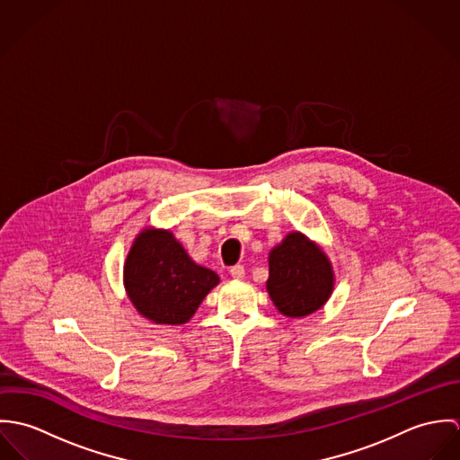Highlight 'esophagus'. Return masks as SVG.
<instances>
[{
    "label": "esophagus",
    "mask_w": 460,
    "mask_h": 460,
    "mask_svg": "<svg viewBox=\"0 0 460 460\" xmlns=\"http://www.w3.org/2000/svg\"><path fill=\"white\" fill-rule=\"evenodd\" d=\"M244 274H246V270H244L243 265H234V267L230 269V276L235 278V279H243Z\"/></svg>",
    "instance_id": "obj_1"
}]
</instances>
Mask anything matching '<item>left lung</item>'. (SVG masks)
Here are the masks:
<instances>
[{"label": "left lung", "instance_id": "1", "mask_svg": "<svg viewBox=\"0 0 460 460\" xmlns=\"http://www.w3.org/2000/svg\"><path fill=\"white\" fill-rule=\"evenodd\" d=\"M267 294L288 319H303L328 303L334 270L326 252L303 232H290L269 252Z\"/></svg>", "mask_w": 460, "mask_h": 460}]
</instances>
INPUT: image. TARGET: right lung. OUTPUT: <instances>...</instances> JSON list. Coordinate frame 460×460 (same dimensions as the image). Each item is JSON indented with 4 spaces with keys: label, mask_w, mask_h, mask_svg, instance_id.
Segmentation results:
<instances>
[{
    "label": "right lung",
    "mask_w": 460,
    "mask_h": 460,
    "mask_svg": "<svg viewBox=\"0 0 460 460\" xmlns=\"http://www.w3.org/2000/svg\"><path fill=\"white\" fill-rule=\"evenodd\" d=\"M219 276L198 265L166 228L145 226L124 262V287L136 312L154 324L182 326Z\"/></svg>",
    "instance_id": "right-lung-1"
}]
</instances>
